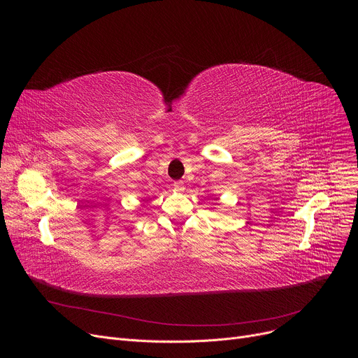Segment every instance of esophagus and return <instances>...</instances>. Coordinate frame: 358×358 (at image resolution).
I'll list each match as a JSON object with an SVG mask.
<instances>
[{
  "label": "esophagus",
  "mask_w": 358,
  "mask_h": 358,
  "mask_svg": "<svg viewBox=\"0 0 358 358\" xmlns=\"http://www.w3.org/2000/svg\"><path fill=\"white\" fill-rule=\"evenodd\" d=\"M173 185H174V189L178 191V192H182L185 189V185H184L182 181H176Z\"/></svg>",
  "instance_id": "1"
}]
</instances>
